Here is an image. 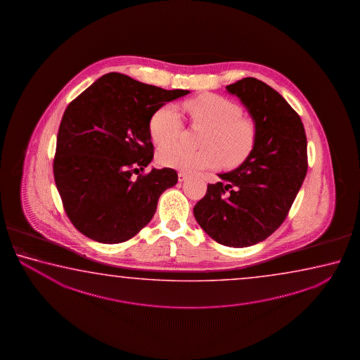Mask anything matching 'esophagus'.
Wrapping results in <instances>:
<instances>
[{
	"label": "esophagus",
	"mask_w": 360,
	"mask_h": 360,
	"mask_svg": "<svg viewBox=\"0 0 360 360\" xmlns=\"http://www.w3.org/2000/svg\"><path fill=\"white\" fill-rule=\"evenodd\" d=\"M177 177H179V181H180V183H183L185 180H188L189 175H188V174H185V172H179V174H177Z\"/></svg>",
	"instance_id": "esophagus-1"
}]
</instances>
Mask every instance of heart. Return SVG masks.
<instances>
[{
  "instance_id": "b5f03b06",
  "label": "heart",
  "mask_w": 360,
  "mask_h": 360,
  "mask_svg": "<svg viewBox=\"0 0 360 360\" xmlns=\"http://www.w3.org/2000/svg\"><path fill=\"white\" fill-rule=\"evenodd\" d=\"M190 120L207 129L201 140L204 148L194 151L181 145L159 150L160 164L166 167L196 172L212 169L220 162L228 167L242 164L256 143V124L242 116L238 104L218 94H204L184 105ZM183 129V118L172 104H165L150 120V134L158 145L176 140Z\"/></svg>"
}]
</instances>
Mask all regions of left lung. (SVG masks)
I'll return each instance as SVG.
<instances>
[{
	"mask_svg": "<svg viewBox=\"0 0 360 360\" xmlns=\"http://www.w3.org/2000/svg\"><path fill=\"white\" fill-rule=\"evenodd\" d=\"M226 89L256 124V143L237 169L207 184L194 217L215 242L243 248L269 238L286 219L306 176L307 140L299 115L262 80L244 78Z\"/></svg>",
	"mask_w": 360,
	"mask_h": 360,
	"instance_id": "8db88e82",
	"label": "left lung"
}]
</instances>
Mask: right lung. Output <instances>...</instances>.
<instances>
[{"instance_id": "1", "label": "right lung", "mask_w": 360, "mask_h": 360, "mask_svg": "<svg viewBox=\"0 0 360 360\" xmlns=\"http://www.w3.org/2000/svg\"><path fill=\"white\" fill-rule=\"evenodd\" d=\"M108 73L69 104L56 137V189L73 226L96 242H126L153 219L176 171L153 169L150 120L164 104L189 94Z\"/></svg>"}]
</instances>
